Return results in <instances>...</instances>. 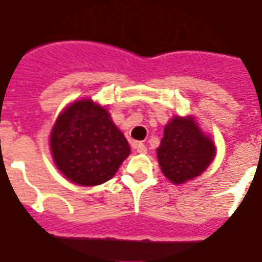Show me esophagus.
<instances>
[{"label":"esophagus","mask_w":262,"mask_h":262,"mask_svg":"<svg viewBox=\"0 0 262 262\" xmlns=\"http://www.w3.org/2000/svg\"><path fill=\"white\" fill-rule=\"evenodd\" d=\"M134 148L138 154H146L147 152V148L143 143H135L134 144Z\"/></svg>","instance_id":"1"}]
</instances>
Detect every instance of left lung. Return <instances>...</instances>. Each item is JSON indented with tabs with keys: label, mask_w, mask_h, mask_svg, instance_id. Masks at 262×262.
I'll use <instances>...</instances> for the list:
<instances>
[{
	"label": "left lung",
	"mask_w": 262,
	"mask_h": 262,
	"mask_svg": "<svg viewBox=\"0 0 262 262\" xmlns=\"http://www.w3.org/2000/svg\"><path fill=\"white\" fill-rule=\"evenodd\" d=\"M215 147L201 133L191 118H174L165 127L163 139L158 148L162 172L174 185L201 175L210 165Z\"/></svg>",
	"instance_id": "left-lung-1"
}]
</instances>
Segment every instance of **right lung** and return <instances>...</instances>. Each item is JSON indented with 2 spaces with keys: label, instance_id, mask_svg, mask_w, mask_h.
Listing matches in <instances>:
<instances>
[{
  "label": "right lung",
  "instance_id": "obj_1",
  "mask_svg": "<svg viewBox=\"0 0 262 262\" xmlns=\"http://www.w3.org/2000/svg\"><path fill=\"white\" fill-rule=\"evenodd\" d=\"M51 150L57 168L73 183L96 186L115 175L129 155V146L107 110L92 100L67 107L51 134Z\"/></svg>",
  "mask_w": 262,
  "mask_h": 262
}]
</instances>
